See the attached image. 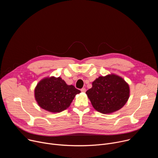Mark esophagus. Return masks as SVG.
I'll return each mask as SVG.
<instances>
[{"instance_id": "esophagus-1", "label": "esophagus", "mask_w": 158, "mask_h": 158, "mask_svg": "<svg viewBox=\"0 0 158 158\" xmlns=\"http://www.w3.org/2000/svg\"><path fill=\"white\" fill-rule=\"evenodd\" d=\"M81 92H82V93H85V92L86 91V89H85V88H82V89H81Z\"/></svg>"}]
</instances>
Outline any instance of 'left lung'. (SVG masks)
Wrapping results in <instances>:
<instances>
[{
  "label": "left lung",
  "mask_w": 158,
  "mask_h": 158,
  "mask_svg": "<svg viewBox=\"0 0 158 158\" xmlns=\"http://www.w3.org/2000/svg\"><path fill=\"white\" fill-rule=\"evenodd\" d=\"M85 94L93 107L102 114H111L121 109L130 96L129 84L115 74L99 76Z\"/></svg>",
  "instance_id": "obj_1"
}]
</instances>
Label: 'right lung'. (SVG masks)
I'll return each mask as SVG.
<instances>
[{
    "instance_id": "1",
    "label": "right lung",
    "mask_w": 158,
    "mask_h": 158,
    "mask_svg": "<svg viewBox=\"0 0 158 158\" xmlns=\"http://www.w3.org/2000/svg\"><path fill=\"white\" fill-rule=\"evenodd\" d=\"M81 91L67 85L61 77H47L40 80L34 89L35 99L42 109L56 113L68 108Z\"/></svg>"
}]
</instances>
